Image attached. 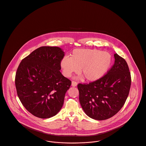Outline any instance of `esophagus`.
Listing matches in <instances>:
<instances>
[{
  "label": "esophagus",
  "mask_w": 146,
  "mask_h": 146,
  "mask_svg": "<svg viewBox=\"0 0 146 146\" xmlns=\"http://www.w3.org/2000/svg\"><path fill=\"white\" fill-rule=\"evenodd\" d=\"M72 86H76L77 85V82L76 81H73L72 82Z\"/></svg>",
  "instance_id": "34e87169"
}]
</instances>
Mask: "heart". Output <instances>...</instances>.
Returning a JSON list of instances; mask_svg holds the SVG:
<instances>
[{
    "label": "heart",
    "mask_w": 146,
    "mask_h": 146,
    "mask_svg": "<svg viewBox=\"0 0 146 146\" xmlns=\"http://www.w3.org/2000/svg\"><path fill=\"white\" fill-rule=\"evenodd\" d=\"M112 57L108 52L96 49H76L70 57H64L60 62L63 74L69 77L78 72L88 81H95L102 78L109 70ZM82 76L80 78H82Z\"/></svg>",
    "instance_id": "b5f03b06"
}]
</instances>
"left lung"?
I'll use <instances>...</instances> for the list:
<instances>
[{
	"label": "left lung",
	"instance_id": "8db88e82",
	"mask_svg": "<svg viewBox=\"0 0 146 146\" xmlns=\"http://www.w3.org/2000/svg\"><path fill=\"white\" fill-rule=\"evenodd\" d=\"M114 56V65L102 78L77 85L80 104L86 114L94 119L105 120L115 115L129 94L131 78L127 63L117 53Z\"/></svg>",
	"mask_w": 146,
	"mask_h": 146
}]
</instances>
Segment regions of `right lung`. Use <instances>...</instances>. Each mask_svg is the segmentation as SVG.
Here are the masks:
<instances>
[{"mask_svg": "<svg viewBox=\"0 0 146 146\" xmlns=\"http://www.w3.org/2000/svg\"><path fill=\"white\" fill-rule=\"evenodd\" d=\"M64 52L57 46H41L20 63L15 76L18 97L30 113L40 118L56 115L72 82L60 72Z\"/></svg>", "mask_w": 146, "mask_h": 146, "instance_id": "right-lung-1", "label": "right lung"}]
</instances>
